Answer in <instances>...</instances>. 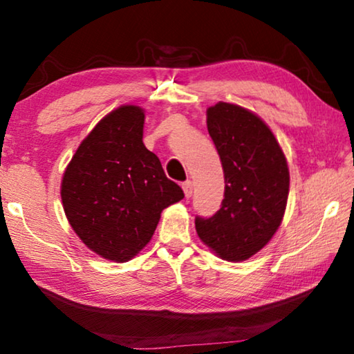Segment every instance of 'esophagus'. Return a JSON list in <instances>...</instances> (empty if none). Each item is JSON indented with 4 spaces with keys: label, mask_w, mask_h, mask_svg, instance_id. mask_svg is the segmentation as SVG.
<instances>
[{
    "label": "esophagus",
    "mask_w": 354,
    "mask_h": 354,
    "mask_svg": "<svg viewBox=\"0 0 354 354\" xmlns=\"http://www.w3.org/2000/svg\"><path fill=\"white\" fill-rule=\"evenodd\" d=\"M183 190H184L185 198H190L192 194H194V183H192V181H185V183L183 184Z\"/></svg>",
    "instance_id": "34e87169"
}]
</instances>
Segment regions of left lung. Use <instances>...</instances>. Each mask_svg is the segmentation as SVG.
<instances>
[{"mask_svg":"<svg viewBox=\"0 0 354 354\" xmlns=\"http://www.w3.org/2000/svg\"><path fill=\"white\" fill-rule=\"evenodd\" d=\"M207 131L223 167L225 198L212 217L196 215V232L221 259L245 261L283 221L289 169L270 128L241 106L209 107Z\"/></svg>","mask_w":354,"mask_h":354,"instance_id":"1","label":"left lung"}]
</instances>
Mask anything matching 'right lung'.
<instances>
[{
	"mask_svg": "<svg viewBox=\"0 0 354 354\" xmlns=\"http://www.w3.org/2000/svg\"><path fill=\"white\" fill-rule=\"evenodd\" d=\"M145 113L112 111L92 129L62 178V205L71 227L101 257L124 262L153 237L160 212L184 198L160 160L143 145Z\"/></svg>",
	"mask_w": 354,
	"mask_h": 354,
	"instance_id": "add662e5",
	"label": "right lung"
}]
</instances>
